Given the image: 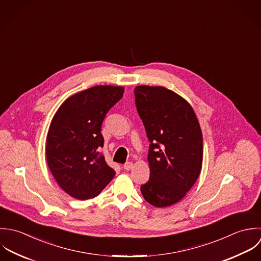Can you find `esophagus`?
Masks as SVG:
<instances>
[{
	"instance_id": "esophagus-1",
	"label": "esophagus",
	"mask_w": 261,
	"mask_h": 261,
	"mask_svg": "<svg viewBox=\"0 0 261 261\" xmlns=\"http://www.w3.org/2000/svg\"><path fill=\"white\" fill-rule=\"evenodd\" d=\"M133 166H134V165H133V162H130V161H129V162H126L123 167H124L125 170H130V169L133 168Z\"/></svg>"
}]
</instances>
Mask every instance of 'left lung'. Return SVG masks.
I'll return each instance as SVG.
<instances>
[{"mask_svg": "<svg viewBox=\"0 0 261 261\" xmlns=\"http://www.w3.org/2000/svg\"><path fill=\"white\" fill-rule=\"evenodd\" d=\"M134 93L150 141V177L140 190L150 205L168 207L179 202L200 175L202 130L192 106L174 92L164 87L138 86Z\"/></svg>", "mask_w": 261, "mask_h": 261, "instance_id": "8db88e82", "label": "left lung"}]
</instances>
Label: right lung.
<instances>
[{
	"label": "right lung",
	"instance_id": "right-lung-1",
	"mask_svg": "<svg viewBox=\"0 0 261 261\" xmlns=\"http://www.w3.org/2000/svg\"><path fill=\"white\" fill-rule=\"evenodd\" d=\"M123 94V87L96 86L66 99L53 116L47 164L58 186L74 199L97 197L115 176L98 149L104 145L105 117Z\"/></svg>",
	"mask_w": 261,
	"mask_h": 261
}]
</instances>
